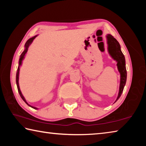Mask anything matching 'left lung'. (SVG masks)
<instances>
[{
  "instance_id": "8db88e82",
  "label": "left lung",
  "mask_w": 146,
  "mask_h": 146,
  "mask_svg": "<svg viewBox=\"0 0 146 146\" xmlns=\"http://www.w3.org/2000/svg\"><path fill=\"white\" fill-rule=\"evenodd\" d=\"M107 38V43H108V52L111 57L115 60L117 62V68L118 70L120 73V83L119 88V93H118V97L115 102L120 97L121 95L123 92V88L126 83L127 79V71L125 68V60L124 55H123L120 49V46L117 39L115 38L111 35L108 34L106 36Z\"/></svg>"
}]
</instances>
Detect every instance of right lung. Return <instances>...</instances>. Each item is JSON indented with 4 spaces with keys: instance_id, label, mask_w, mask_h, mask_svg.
<instances>
[{
    "instance_id": "add662e5",
    "label": "right lung",
    "mask_w": 146,
    "mask_h": 146,
    "mask_svg": "<svg viewBox=\"0 0 146 146\" xmlns=\"http://www.w3.org/2000/svg\"><path fill=\"white\" fill-rule=\"evenodd\" d=\"M36 36H37V35L34 36H33V37H32V38H30L29 39H28V40H27V42H26V44H25V46H24V47H25V49H24V51H23V53H22V54L21 55V56H20V58H19V65L18 69H17V75H16V83H17V89H18V91H19V95H20V96H21V97L22 98V99H23V100L24 101V102H25L27 104H28L29 106H30V107H31L32 108L35 109V110H37L38 108H35V107H33V106H30L29 104H28V103L26 102V99H25V98L24 97V96L23 95V94H22L21 91V90H20V88H19V70H20V66H21V64H22V62H23V60L24 58V56H25V55H26V53H27V51H28V48H29V46L31 45V44L32 43V42L33 41V40H34L35 38V37H36Z\"/></svg>"
}]
</instances>
